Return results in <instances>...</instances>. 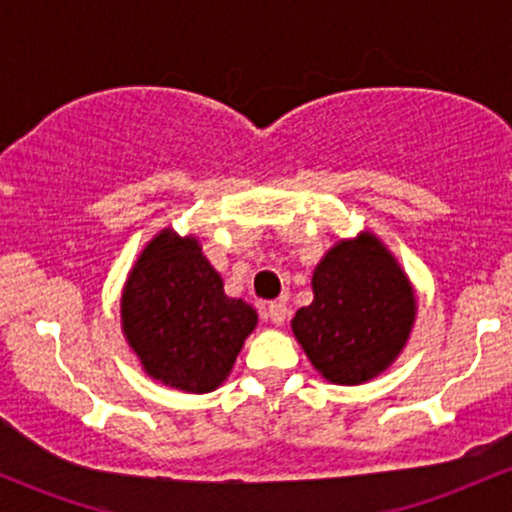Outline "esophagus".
<instances>
[{
    "mask_svg": "<svg viewBox=\"0 0 512 512\" xmlns=\"http://www.w3.org/2000/svg\"><path fill=\"white\" fill-rule=\"evenodd\" d=\"M267 315H269V320L274 322V325H284L286 322V317H289V308H286L284 303H269L267 305Z\"/></svg>",
    "mask_w": 512,
    "mask_h": 512,
    "instance_id": "1",
    "label": "esophagus"
}]
</instances>
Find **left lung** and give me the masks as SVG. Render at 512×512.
<instances>
[{
    "label": "left lung",
    "mask_w": 512,
    "mask_h": 512,
    "mask_svg": "<svg viewBox=\"0 0 512 512\" xmlns=\"http://www.w3.org/2000/svg\"><path fill=\"white\" fill-rule=\"evenodd\" d=\"M313 293V303L298 310L291 327L330 383H366L395 361L409 337L416 301L378 238L361 233L334 245L317 264Z\"/></svg>",
    "instance_id": "8db88e82"
}]
</instances>
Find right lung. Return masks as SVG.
Masks as SVG:
<instances>
[{"mask_svg": "<svg viewBox=\"0 0 512 512\" xmlns=\"http://www.w3.org/2000/svg\"><path fill=\"white\" fill-rule=\"evenodd\" d=\"M257 313L223 293L195 238L170 228L146 245L122 293V330L151 378L185 392L216 390Z\"/></svg>", "mask_w": 512, "mask_h": 512, "instance_id": "obj_1", "label": "right lung"}]
</instances>
